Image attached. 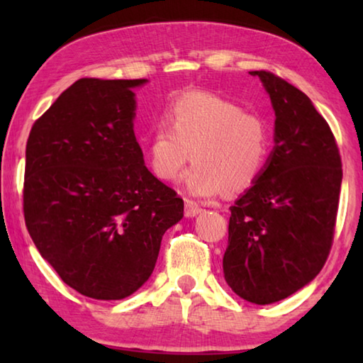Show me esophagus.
I'll return each instance as SVG.
<instances>
[{"label": "esophagus", "instance_id": "1", "mask_svg": "<svg viewBox=\"0 0 363 363\" xmlns=\"http://www.w3.org/2000/svg\"><path fill=\"white\" fill-rule=\"evenodd\" d=\"M201 211V208L195 203V201H192V200H186V216L187 218H194V216H196V214H200Z\"/></svg>", "mask_w": 363, "mask_h": 363}]
</instances>
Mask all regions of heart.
<instances>
[{
	"instance_id": "obj_1",
	"label": "heart",
	"mask_w": 363,
	"mask_h": 363,
	"mask_svg": "<svg viewBox=\"0 0 363 363\" xmlns=\"http://www.w3.org/2000/svg\"><path fill=\"white\" fill-rule=\"evenodd\" d=\"M153 123L147 158L160 181L176 179L192 152L182 184L190 195L242 194L255 186L270 153L269 126L259 115L208 93H189Z\"/></svg>"
}]
</instances>
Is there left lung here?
<instances>
[{
	"mask_svg": "<svg viewBox=\"0 0 363 363\" xmlns=\"http://www.w3.org/2000/svg\"><path fill=\"white\" fill-rule=\"evenodd\" d=\"M250 73L272 102L275 145L259 179L230 206L223 269L233 293L262 306L291 296L322 270L342 164L328 123L303 91L272 72Z\"/></svg>",
	"mask_w": 363,
	"mask_h": 363,
	"instance_id": "left-lung-1",
	"label": "left lung"
}]
</instances>
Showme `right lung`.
I'll list each match as a JSON object with an SVG mask.
<instances>
[{
    "label": "right lung",
    "instance_id": "right-lung-1",
    "mask_svg": "<svg viewBox=\"0 0 363 363\" xmlns=\"http://www.w3.org/2000/svg\"><path fill=\"white\" fill-rule=\"evenodd\" d=\"M147 79L82 78L33 123L23 218L40 255L93 299H123L155 267L184 201L144 164L133 88Z\"/></svg>",
    "mask_w": 363,
    "mask_h": 363
}]
</instances>
